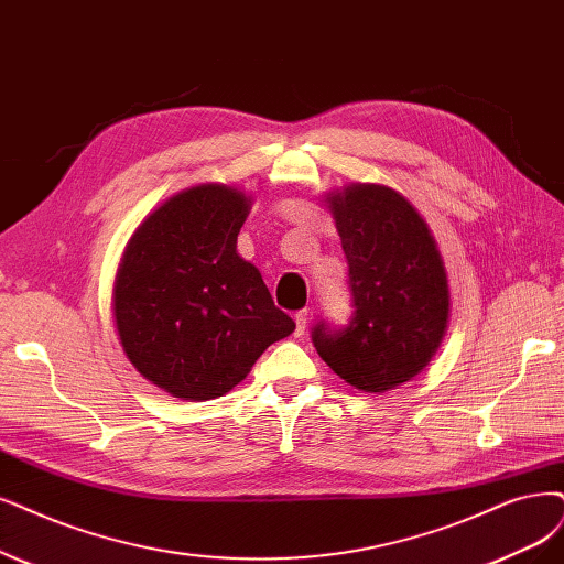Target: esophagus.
Wrapping results in <instances>:
<instances>
[{"mask_svg": "<svg viewBox=\"0 0 564 564\" xmlns=\"http://www.w3.org/2000/svg\"><path fill=\"white\" fill-rule=\"evenodd\" d=\"M306 323H308V308H302V311H297V314H295V337L304 335Z\"/></svg>", "mask_w": 564, "mask_h": 564, "instance_id": "34e87169", "label": "esophagus"}]
</instances>
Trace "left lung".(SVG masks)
Here are the masks:
<instances>
[{
    "mask_svg": "<svg viewBox=\"0 0 564 564\" xmlns=\"http://www.w3.org/2000/svg\"><path fill=\"white\" fill-rule=\"evenodd\" d=\"M325 202L348 260L352 316L341 329L321 321L311 339L352 388L392 390L427 367L446 335L442 253L415 206L388 185L352 183Z\"/></svg>",
    "mask_w": 564,
    "mask_h": 564,
    "instance_id": "obj_1",
    "label": "left lung"
}]
</instances>
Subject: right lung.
Segmentation results:
<instances>
[{
    "mask_svg": "<svg viewBox=\"0 0 564 564\" xmlns=\"http://www.w3.org/2000/svg\"><path fill=\"white\" fill-rule=\"evenodd\" d=\"M250 197L204 183L166 199L124 246L113 318L143 379L181 400L223 398L262 352L293 335L256 264L237 253Z\"/></svg>",
    "mask_w": 564,
    "mask_h": 564,
    "instance_id": "obj_1",
    "label": "right lung"
}]
</instances>
